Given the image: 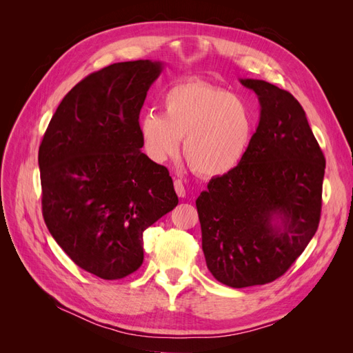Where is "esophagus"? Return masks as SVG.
<instances>
[{
  "label": "esophagus",
  "mask_w": 353,
  "mask_h": 353,
  "mask_svg": "<svg viewBox=\"0 0 353 353\" xmlns=\"http://www.w3.org/2000/svg\"><path fill=\"white\" fill-rule=\"evenodd\" d=\"M174 188H175L176 194H178L179 197H184V196H185V187H184L183 181H181V179H175V181H174Z\"/></svg>",
  "instance_id": "34e87169"
}]
</instances>
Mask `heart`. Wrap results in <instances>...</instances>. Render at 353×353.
Here are the masks:
<instances>
[{
	"label": "heart",
	"instance_id": "1",
	"mask_svg": "<svg viewBox=\"0 0 353 353\" xmlns=\"http://www.w3.org/2000/svg\"><path fill=\"white\" fill-rule=\"evenodd\" d=\"M163 114H141L138 131L145 154L157 163L183 153L200 176L216 178L237 169L248 154L256 114L249 101L219 85L185 81L163 94Z\"/></svg>",
	"mask_w": 353,
	"mask_h": 353
}]
</instances>
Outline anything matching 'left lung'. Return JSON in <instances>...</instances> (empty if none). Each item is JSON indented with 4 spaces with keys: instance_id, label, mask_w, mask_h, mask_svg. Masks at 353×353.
Segmentation results:
<instances>
[{
    "instance_id": "obj_1",
    "label": "left lung",
    "mask_w": 353,
    "mask_h": 353,
    "mask_svg": "<svg viewBox=\"0 0 353 353\" xmlns=\"http://www.w3.org/2000/svg\"><path fill=\"white\" fill-rule=\"evenodd\" d=\"M261 103L248 154L196 200L201 248L215 279L243 288L281 276L318 230L325 157L293 95L240 79Z\"/></svg>"
}]
</instances>
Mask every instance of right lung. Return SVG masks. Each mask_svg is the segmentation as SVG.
Segmentation results:
<instances>
[{
  "mask_svg": "<svg viewBox=\"0 0 353 353\" xmlns=\"http://www.w3.org/2000/svg\"><path fill=\"white\" fill-rule=\"evenodd\" d=\"M162 63H114L83 78L38 153L42 216L79 268L119 280L140 268L143 232L178 205L169 170L143 152L138 119Z\"/></svg>",
  "mask_w": 353,
  "mask_h": 353,
  "instance_id": "1",
  "label": "right lung"
}]
</instances>
